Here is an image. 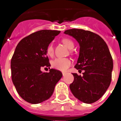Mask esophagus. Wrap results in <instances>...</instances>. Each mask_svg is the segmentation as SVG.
Here are the masks:
<instances>
[{
    "label": "esophagus",
    "mask_w": 121,
    "mask_h": 121,
    "mask_svg": "<svg viewBox=\"0 0 121 121\" xmlns=\"http://www.w3.org/2000/svg\"><path fill=\"white\" fill-rule=\"evenodd\" d=\"M65 75H66V73H65V72H63V76H65Z\"/></svg>",
    "instance_id": "esophagus-1"
}]
</instances>
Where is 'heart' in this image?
I'll use <instances>...</instances> for the list:
<instances>
[{
  "label": "heart",
  "instance_id": "b5f03b06",
  "mask_svg": "<svg viewBox=\"0 0 121 121\" xmlns=\"http://www.w3.org/2000/svg\"><path fill=\"white\" fill-rule=\"evenodd\" d=\"M62 42L68 48L72 49L74 47L73 42L68 38H64L62 40ZM46 52H47V54L50 56H52L53 55L54 49L52 44H50L47 47ZM71 63H72L71 60L69 58H56L52 61V66L54 69H55L56 70L60 71H66L69 69V67L71 65Z\"/></svg>",
  "mask_w": 121,
  "mask_h": 121
}]
</instances>
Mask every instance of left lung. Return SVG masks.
Wrapping results in <instances>:
<instances>
[{"mask_svg":"<svg viewBox=\"0 0 121 121\" xmlns=\"http://www.w3.org/2000/svg\"><path fill=\"white\" fill-rule=\"evenodd\" d=\"M64 33L78 42L79 54L75 68L81 72L84 70L83 76L73 73L70 90L81 102L94 103L104 94L111 82L113 61L108 47L100 35L90 31L71 29Z\"/></svg>","mask_w":121,"mask_h":121,"instance_id":"obj_1","label":"left lung"}]
</instances>
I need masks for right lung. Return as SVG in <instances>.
<instances>
[{"instance_id":"add662e5","label":"right lung","mask_w":121,"mask_h":121,"mask_svg":"<svg viewBox=\"0 0 121 121\" xmlns=\"http://www.w3.org/2000/svg\"><path fill=\"white\" fill-rule=\"evenodd\" d=\"M60 31L44 30L34 32L17 44L11 61L12 81L19 95L31 104H39L52 95L63 76L58 70L43 73L41 68L50 64L46 49Z\"/></svg>"}]
</instances>
